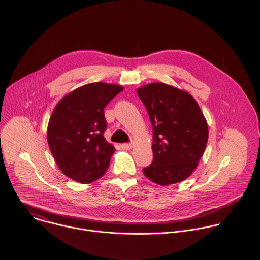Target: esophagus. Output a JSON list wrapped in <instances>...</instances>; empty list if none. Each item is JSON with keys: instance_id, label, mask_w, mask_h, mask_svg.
Wrapping results in <instances>:
<instances>
[{"instance_id": "34e87169", "label": "esophagus", "mask_w": 260, "mask_h": 260, "mask_svg": "<svg viewBox=\"0 0 260 260\" xmlns=\"http://www.w3.org/2000/svg\"><path fill=\"white\" fill-rule=\"evenodd\" d=\"M120 147L122 148L123 150H129L132 148V144H128V143H124V144H121Z\"/></svg>"}]
</instances>
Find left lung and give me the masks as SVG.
Here are the masks:
<instances>
[{
    "label": "left lung",
    "mask_w": 260,
    "mask_h": 260,
    "mask_svg": "<svg viewBox=\"0 0 260 260\" xmlns=\"http://www.w3.org/2000/svg\"><path fill=\"white\" fill-rule=\"evenodd\" d=\"M137 93L153 126V161L143 169L152 182L179 183L196 170L208 142V124L197 101L165 83L140 87Z\"/></svg>",
    "instance_id": "left-lung-1"
}]
</instances>
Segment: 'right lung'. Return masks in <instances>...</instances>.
<instances>
[{"instance_id": "right-lung-1", "label": "right lung", "mask_w": 260, "mask_h": 260, "mask_svg": "<svg viewBox=\"0 0 260 260\" xmlns=\"http://www.w3.org/2000/svg\"><path fill=\"white\" fill-rule=\"evenodd\" d=\"M122 90L117 84L89 83L73 90L55 106L47 141L58 168L69 178L88 184L106 173L115 148L104 138V109Z\"/></svg>"}]
</instances>
